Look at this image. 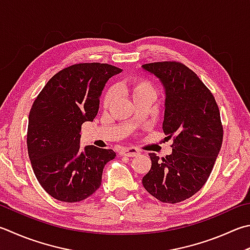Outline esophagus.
Segmentation results:
<instances>
[{
    "mask_svg": "<svg viewBox=\"0 0 250 250\" xmlns=\"http://www.w3.org/2000/svg\"><path fill=\"white\" fill-rule=\"evenodd\" d=\"M139 150L136 149V148H125L121 151L122 155H126V157H137L139 154Z\"/></svg>",
    "mask_w": 250,
    "mask_h": 250,
    "instance_id": "1",
    "label": "esophagus"
}]
</instances>
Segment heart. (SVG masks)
Masks as SVG:
<instances>
[{
	"mask_svg": "<svg viewBox=\"0 0 250 250\" xmlns=\"http://www.w3.org/2000/svg\"><path fill=\"white\" fill-rule=\"evenodd\" d=\"M125 90L129 93L133 99L140 95H144V93H153L154 91L151 83L145 82L143 79H134V81L125 83ZM113 99H114V90L110 89V90H107L104 93V97H103V104H104V106L110 105Z\"/></svg>",
	"mask_w": 250,
	"mask_h": 250,
	"instance_id": "b5f03b06",
	"label": "heart"
}]
</instances>
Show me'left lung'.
<instances>
[{"mask_svg":"<svg viewBox=\"0 0 250 250\" xmlns=\"http://www.w3.org/2000/svg\"><path fill=\"white\" fill-rule=\"evenodd\" d=\"M164 90L162 129L174 137L172 153L160 160L149 153L151 168L143 185L158 200L176 204L201 189L212 171L223 139L214 97L199 77L177 62L141 66Z\"/></svg>","mask_w":250,"mask_h":250,"instance_id":"8db88e82","label":"left lung"}]
</instances>
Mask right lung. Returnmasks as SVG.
Wrapping results in <instances>:
<instances>
[{
    "mask_svg": "<svg viewBox=\"0 0 250 250\" xmlns=\"http://www.w3.org/2000/svg\"><path fill=\"white\" fill-rule=\"evenodd\" d=\"M122 69L109 64H75L55 74L32 104L28 117L27 147L38 182L50 196L77 202L101 185L112 149L82 148L81 129L97 116L107 81Z\"/></svg>",
    "mask_w": 250,
    "mask_h": 250,
    "instance_id": "1",
    "label": "right lung"
}]
</instances>
